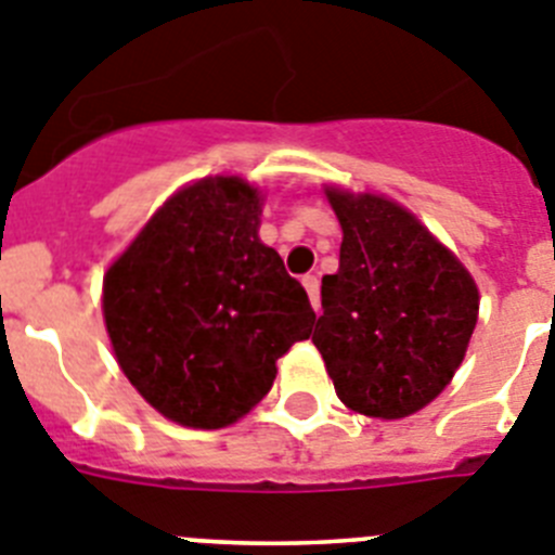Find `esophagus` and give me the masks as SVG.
Masks as SVG:
<instances>
[{"label":"esophagus","mask_w":555,"mask_h":555,"mask_svg":"<svg viewBox=\"0 0 555 555\" xmlns=\"http://www.w3.org/2000/svg\"><path fill=\"white\" fill-rule=\"evenodd\" d=\"M301 282H305L307 296H310L312 307H315V310H321V282H318L315 273H307V276L301 279Z\"/></svg>","instance_id":"esophagus-1"}]
</instances>
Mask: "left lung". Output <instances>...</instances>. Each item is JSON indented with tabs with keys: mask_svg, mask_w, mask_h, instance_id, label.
<instances>
[{
	"mask_svg": "<svg viewBox=\"0 0 555 555\" xmlns=\"http://www.w3.org/2000/svg\"><path fill=\"white\" fill-rule=\"evenodd\" d=\"M344 243L321 282L312 344L340 402L402 418L444 391L478 324V287L411 211L377 195L330 190Z\"/></svg>",
	"mask_w": 555,
	"mask_h": 555,
	"instance_id": "1",
	"label": "left lung"
}]
</instances>
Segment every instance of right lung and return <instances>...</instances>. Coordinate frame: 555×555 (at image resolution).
Returning a JSON list of instances; mask_svg holds the SVG:
<instances>
[{"instance_id":"add662e5","label":"right lung","mask_w":555,"mask_h":555,"mask_svg":"<svg viewBox=\"0 0 555 555\" xmlns=\"http://www.w3.org/2000/svg\"><path fill=\"white\" fill-rule=\"evenodd\" d=\"M259 192L204 178L111 264L103 312L125 377L172 422L218 430L254 408L315 324L307 291L259 243Z\"/></svg>"}]
</instances>
